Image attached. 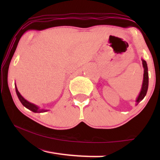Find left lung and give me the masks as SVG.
Here are the masks:
<instances>
[{"mask_svg": "<svg viewBox=\"0 0 160 160\" xmlns=\"http://www.w3.org/2000/svg\"><path fill=\"white\" fill-rule=\"evenodd\" d=\"M142 60V64H143V84H142L141 87V90L138 96L135 100V102H136V105L139 103L143 99L144 97H145L146 93H147L148 90V66L147 63L143 59H141Z\"/></svg>", "mask_w": 160, "mask_h": 160, "instance_id": "1", "label": "left lung"}]
</instances>
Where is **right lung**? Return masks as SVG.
I'll use <instances>...</instances> for the list:
<instances>
[{
	"mask_svg": "<svg viewBox=\"0 0 160 160\" xmlns=\"http://www.w3.org/2000/svg\"><path fill=\"white\" fill-rule=\"evenodd\" d=\"M15 89H16V92H17V97H18L19 101L21 102V103L22 104L23 106L25 107V108H27L28 109H29V110L32 111V112H34V113H43V112H46V111H49V110H47V109H41L38 106H36V105L32 103V102H30L29 101H28L27 100H25V98H24L21 95V94L19 93L18 89H17L16 84H15Z\"/></svg>",
	"mask_w": 160,
	"mask_h": 160,
	"instance_id": "obj_1",
	"label": "right lung"
}]
</instances>
